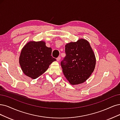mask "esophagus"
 Instances as JSON below:
<instances>
[{"mask_svg": "<svg viewBox=\"0 0 120 120\" xmlns=\"http://www.w3.org/2000/svg\"><path fill=\"white\" fill-rule=\"evenodd\" d=\"M57 61H60V59H61V57L60 56H59L58 57V58H57Z\"/></svg>", "mask_w": 120, "mask_h": 120, "instance_id": "obj_1", "label": "esophagus"}]
</instances>
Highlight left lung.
Returning <instances> with one entry per match:
<instances>
[{
	"mask_svg": "<svg viewBox=\"0 0 120 120\" xmlns=\"http://www.w3.org/2000/svg\"><path fill=\"white\" fill-rule=\"evenodd\" d=\"M66 56L61 65L65 77L72 85L86 82L94 72L96 58L90 44L81 38L65 45Z\"/></svg>",
	"mask_w": 120,
	"mask_h": 120,
	"instance_id": "1",
	"label": "left lung"
}]
</instances>
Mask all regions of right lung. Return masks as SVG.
Segmentation results:
<instances>
[{"mask_svg":"<svg viewBox=\"0 0 120 120\" xmlns=\"http://www.w3.org/2000/svg\"><path fill=\"white\" fill-rule=\"evenodd\" d=\"M44 41H30L22 48L19 64L24 74L32 79L42 75L55 61L51 56L52 49Z\"/></svg>","mask_w":120,"mask_h":120,"instance_id":"add662e5","label":"right lung"}]
</instances>
